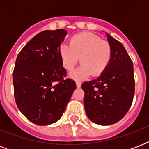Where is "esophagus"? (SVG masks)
Here are the masks:
<instances>
[{"mask_svg": "<svg viewBox=\"0 0 149 149\" xmlns=\"http://www.w3.org/2000/svg\"><path fill=\"white\" fill-rule=\"evenodd\" d=\"M76 84H77V88H79L80 86H81V83L79 81H77L76 82Z\"/></svg>", "mask_w": 149, "mask_h": 149, "instance_id": "1", "label": "esophagus"}]
</instances>
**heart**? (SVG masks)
Masks as SVG:
<instances>
[{"mask_svg": "<svg viewBox=\"0 0 149 149\" xmlns=\"http://www.w3.org/2000/svg\"><path fill=\"white\" fill-rule=\"evenodd\" d=\"M58 52L63 67L68 71H72L80 61L82 65L70 73V77L77 80L86 79L91 75L99 77L103 74L112 58L111 45L88 31L72 36L70 45L61 44Z\"/></svg>", "mask_w": 149, "mask_h": 149, "instance_id": "obj_1", "label": "heart"}]
</instances>
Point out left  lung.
Here are the masks:
<instances>
[{
	"instance_id": "left-lung-1",
	"label": "left lung",
	"mask_w": 149,
	"mask_h": 149,
	"mask_svg": "<svg viewBox=\"0 0 149 149\" xmlns=\"http://www.w3.org/2000/svg\"><path fill=\"white\" fill-rule=\"evenodd\" d=\"M112 58L98 78L82 84L84 107L89 119L99 125H111L122 119L134 94L133 63L124 45L106 33Z\"/></svg>"
}]
</instances>
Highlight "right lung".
Returning a JSON list of instances; mask_svg holds the SVG:
<instances>
[{
	"label": "right lung",
	"instance_id": "1",
	"mask_svg": "<svg viewBox=\"0 0 149 149\" xmlns=\"http://www.w3.org/2000/svg\"><path fill=\"white\" fill-rule=\"evenodd\" d=\"M67 31L45 30L34 36L17 55L13 72L15 99L25 118L38 125H49L61 118L76 83L64 79L58 46Z\"/></svg>",
	"mask_w": 149,
	"mask_h": 149
}]
</instances>
